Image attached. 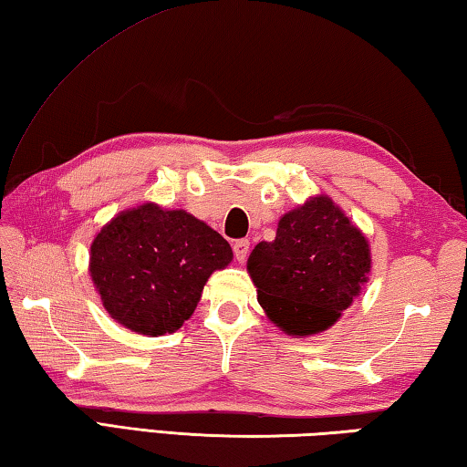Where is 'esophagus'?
Here are the masks:
<instances>
[{
    "instance_id": "esophagus-1",
    "label": "esophagus",
    "mask_w": 467,
    "mask_h": 467,
    "mask_svg": "<svg viewBox=\"0 0 467 467\" xmlns=\"http://www.w3.org/2000/svg\"><path fill=\"white\" fill-rule=\"evenodd\" d=\"M233 251H234V257H236V262H244V259H247V255H249V241L247 239H241V241H236L234 244H233Z\"/></svg>"
}]
</instances>
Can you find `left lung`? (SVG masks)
Here are the masks:
<instances>
[{"label":"left lung","instance_id":"1","mask_svg":"<svg viewBox=\"0 0 467 467\" xmlns=\"http://www.w3.org/2000/svg\"><path fill=\"white\" fill-rule=\"evenodd\" d=\"M247 272L270 321L313 336L342 317L370 272L367 236L327 195L284 214L272 243L251 251Z\"/></svg>","mask_w":467,"mask_h":467}]
</instances>
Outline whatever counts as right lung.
<instances>
[{"label":"right lung","mask_w":467,"mask_h":467,"mask_svg":"<svg viewBox=\"0 0 467 467\" xmlns=\"http://www.w3.org/2000/svg\"><path fill=\"white\" fill-rule=\"evenodd\" d=\"M231 262L223 234L185 210L156 203L123 210L90 247V275L110 317L152 337L183 326L212 272Z\"/></svg>","instance_id":"right-lung-1"}]
</instances>
